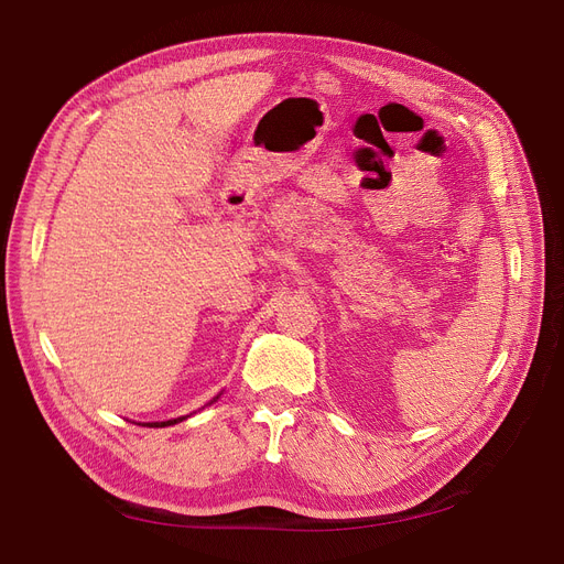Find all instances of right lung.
Here are the masks:
<instances>
[{
  "mask_svg": "<svg viewBox=\"0 0 564 564\" xmlns=\"http://www.w3.org/2000/svg\"><path fill=\"white\" fill-rule=\"evenodd\" d=\"M185 416H181V419H174V421H162V423H152V425H158V429H164V425H174V423H178V421H183Z\"/></svg>",
  "mask_w": 564,
  "mask_h": 564,
  "instance_id": "obj_1",
  "label": "right lung"
}]
</instances>
